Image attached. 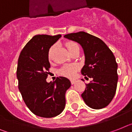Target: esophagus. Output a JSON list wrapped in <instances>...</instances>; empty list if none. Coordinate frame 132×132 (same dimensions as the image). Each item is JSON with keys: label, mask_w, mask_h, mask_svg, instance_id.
<instances>
[{"label": "esophagus", "mask_w": 132, "mask_h": 132, "mask_svg": "<svg viewBox=\"0 0 132 132\" xmlns=\"http://www.w3.org/2000/svg\"><path fill=\"white\" fill-rule=\"evenodd\" d=\"M71 84H74L76 83V80H73V79H71Z\"/></svg>", "instance_id": "esophagus-1"}]
</instances>
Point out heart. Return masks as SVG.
I'll use <instances>...</instances> for the list:
<instances>
[{"label":"heart","instance_id":"b5f03b06","mask_svg":"<svg viewBox=\"0 0 132 132\" xmlns=\"http://www.w3.org/2000/svg\"><path fill=\"white\" fill-rule=\"evenodd\" d=\"M68 49L69 52H70L74 47H76L78 46V44L73 42H68L65 44ZM55 48V45L52 46L48 51V58L51 59L52 56L53 51ZM79 69V66L77 64H65L62 66L61 68L59 69V73L62 76H64L67 78H73L76 73Z\"/></svg>","mask_w":132,"mask_h":132}]
</instances>
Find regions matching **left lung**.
Masks as SVG:
<instances>
[{
	"instance_id": "left-lung-1",
	"label": "left lung",
	"mask_w": 132,
	"mask_h": 132,
	"mask_svg": "<svg viewBox=\"0 0 132 132\" xmlns=\"http://www.w3.org/2000/svg\"><path fill=\"white\" fill-rule=\"evenodd\" d=\"M64 37L81 46L85 55L81 74L92 78L81 94L84 101L94 109L105 107L111 102L117 89V63L114 54L103 40L84 31Z\"/></svg>"
}]
</instances>
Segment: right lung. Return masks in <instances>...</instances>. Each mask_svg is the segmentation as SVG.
<instances>
[{
    "instance_id": "1",
    "label": "right lung",
    "mask_w": 132,
    "mask_h": 132,
    "mask_svg": "<svg viewBox=\"0 0 132 132\" xmlns=\"http://www.w3.org/2000/svg\"><path fill=\"white\" fill-rule=\"evenodd\" d=\"M61 35H36L23 48L18 59L17 78L23 100L34 115L51 118L63 112L65 106V93L71 82L59 77L47 82L50 48Z\"/></svg>"
}]
</instances>
